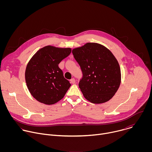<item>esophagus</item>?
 Segmentation results:
<instances>
[{
    "instance_id": "1",
    "label": "esophagus",
    "mask_w": 152,
    "mask_h": 152,
    "mask_svg": "<svg viewBox=\"0 0 152 152\" xmlns=\"http://www.w3.org/2000/svg\"><path fill=\"white\" fill-rule=\"evenodd\" d=\"M70 82H71L72 83H73V84L75 83V82H76V80L75 79V78H72V79H70Z\"/></svg>"
}]
</instances>
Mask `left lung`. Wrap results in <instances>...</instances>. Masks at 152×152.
<instances>
[{"label":"left lung","instance_id":"1","mask_svg":"<svg viewBox=\"0 0 152 152\" xmlns=\"http://www.w3.org/2000/svg\"><path fill=\"white\" fill-rule=\"evenodd\" d=\"M72 53L82 72L79 87L84 97L97 104L110 100L121 83L120 67L112 52L98 43L88 42Z\"/></svg>","mask_w":152,"mask_h":152}]
</instances>
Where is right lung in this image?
Segmentation results:
<instances>
[{
  "mask_svg": "<svg viewBox=\"0 0 152 152\" xmlns=\"http://www.w3.org/2000/svg\"><path fill=\"white\" fill-rule=\"evenodd\" d=\"M70 48L47 46L39 49L29 61L25 79L31 95L38 102L53 104L61 100L70 87L58 67L71 53Z\"/></svg>",
  "mask_w": 152,
  "mask_h": 152,
  "instance_id": "add662e5",
  "label": "right lung"
}]
</instances>
